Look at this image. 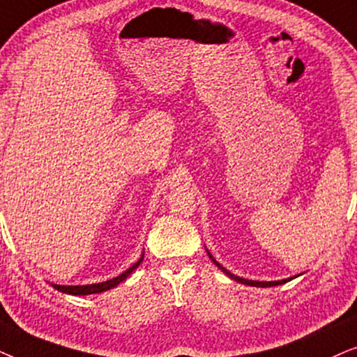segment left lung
I'll return each mask as SVG.
<instances>
[{
  "mask_svg": "<svg viewBox=\"0 0 357 357\" xmlns=\"http://www.w3.org/2000/svg\"><path fill=\"white\" fill-rule=\"evenodd\" d=\"M207 255H208V258H211L212 261H213V264L217 266L218 269L220 271H223V273H225L228 278L230 279H234V281H236V282H240V284H246V286H253V287H273V286H279V284H284V282H287V281H292L294 278H289V279H282V281H250V279H243V278H240V275H235V274H231L230 271L228 269H225L223 268V266L218 263V261L213 258V256L211 255V251L207 250Z\"/></svg>",
  "mask_w": 357,
  "mask_h": 357,
  "instance_id": "8db88e82",
  "label": "left lung"
}]
</instances>
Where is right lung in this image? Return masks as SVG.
<instances>
[{"instance_id": "right-lung-1", "label": "right lung", "mask_w": 357, "mask_h": 357, "mask_svg": "<svg viewBox=\"0 0 357 357\" xmlns=\"http://www.w3.org/2000/svg\"><path fill=\"white\" fill-rule=\"evenodd\" d=\"M142 261H144V253H142L140 259L137 261V263L132 264L129 269L123 271V273L119 274L117 278H112V279H109V281H104V282L86 284V286H60V284H52V286H54V289H56V291H60L63 294H70V296H89V294H101L104 291H109V289L119 286L122 281H126V279L129 278V275L134 273L137 268H139Z\"/></svg>"}]
</instances>
